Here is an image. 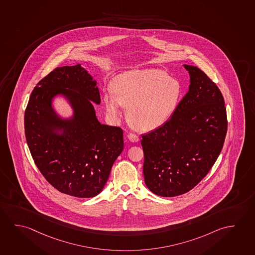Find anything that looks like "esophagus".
I'll list each match as a JSON object with an SVG mask.
<instances>
[{"label":"esophagus","instance_id":"obj_1","mask_svg":"<svg viewBox=\"0 0 255 255\" xmlns=\"http://www.w3.org/2000/svg\"><path fill=\"white\" fill-rule=\"evenodd\" d=\"M128 137L129 139V141H133V142H136V141H139V137H138L136 134H134V133H128Z\"/></svg>","mask_w":255,"mask_h":255}]
</instances>
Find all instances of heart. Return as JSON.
Listing matches in <instances>:
<instances>
[{"instance_id":"1","label":"heart","mask_w":255,"mask_h":255,"mask_svg":"<svg viewBox=\"0 0 255 255\" xmlns=\"http://www.w3.org/2000/svg\"><path fill=\"white\" fill-rule=\"evenodd\" d=\"M113 93L104 97L105 108L114 119L128 108L131 124L140 130L158 128L169 121L182 96L180 82L159 69L122 73L112 83Z\"/></svg>"}]
</instances>
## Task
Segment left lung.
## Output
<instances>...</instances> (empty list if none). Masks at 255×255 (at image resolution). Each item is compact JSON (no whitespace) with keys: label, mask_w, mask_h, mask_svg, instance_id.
<instances>
[{"label":"left lung","mask_w":255,"mask_h":255,"mask_svg":"<svg viewBox=\"0 0 255 255\" xmlns=\"http://www.w3.org/2000/svg\"><path fill=\"white\" fill-rule=\"evenodd\" d=\"M183 66L190 74L188 93L168 122L141 136L144 182L160 197L184 194L208 174L228 128L218 87L198 67Z\"/></svg>","instance_id":"8db88e82"}]
</instances>
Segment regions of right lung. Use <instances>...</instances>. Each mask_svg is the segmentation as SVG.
I'll return each mask as SVG.
<instances>
[{"instance_id":"1","label":"right lung","mask_w":255,"mask_h":255,"mask_svg":"<svg viewBox=\"0 0 255 255\" xmlns=\"http://www.w3.org/2000/svg\"><path fill=\"white\" fill-rule=\"evenodd\" d=\"M62 95L74 111L59 117L52 99ZM97 81L81 65L57 67L39 81L24 113L29 150L45 179L62 193L93 198L101 192L124 148L123 130L101 124Z\"/></svg>"}]
</instances>
